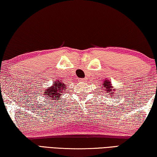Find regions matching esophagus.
I'll list each match as a JSON object with an SVG mask.
<instances>
[{"instance_id": "esophagus-1", "label": "esophagus", "mask_w": 157, "mask_h": 157, "mask_svg": "<svg viewBox=\"0 0 157 157\" xmlns=\"http://www.w3.org/2000/svg\"><path fill=\"white\" fill-rule=\"evenodd\" d=\"M79 82H85L86 80V78H80L78 79Z\"/></svg>"}]
</instances>
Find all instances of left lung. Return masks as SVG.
Segmentation results:
<instances>
[{"instance_id":"obj_1","label":"left lung","mask_w":157,"mask_h":157,"mask_svg":"<svg viewBox=\"0 0 157 157\" xmlns=\"http://www.w3.org/2000/svg\"><path fill=\"white\" fill-rule=\"evenodd\" d=\"M102 87V89H104L105 88V89L106 90V91H107V94H109V95H112V94H113V91H115V89H112L113 86H111V82H109V80H107V79H106V80L103 82ZM112 90H113V92H112Z\"/></svg>"}]
</instances>
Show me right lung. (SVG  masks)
<instances>
[{"label": "right lung", "instance_id": "right-lung-1", "mask_svg": "<svg viewBox=\"0 0 157 157\" xmlns=\"http://www.w3.org/2000/svg\"><path fill=\"white\" fill-rule=\"evenodd\" d=\"M65 89H66V87L64 83H63V82H60L59 81L55 82L54 83H53L52 86L49 87L48 89L45 91V94H46L45 95H46V96H49L50 100H59L61 93H63L64 91L66 90Z\"/></svg>", "mask_w": 157, "mask_h": 157}]
</instances>
